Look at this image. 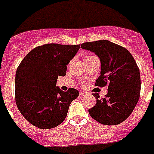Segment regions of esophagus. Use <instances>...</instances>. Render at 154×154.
<instances>
[{"label":"esophagus","mask_w":154,"mask_h":154,"mask_svg":"<svg viewBox=\"0 0 154 154\" xmlns=\"http://www.w3.org/2000/svg\"><path fill=\"white\" fill-rule=\"evenodd\" d=\"M79 95L81 97H84V96H85V95H87L88 94L86 92H85V91H80Z\"/></svg>","instance_id":"1"}]
</instances>
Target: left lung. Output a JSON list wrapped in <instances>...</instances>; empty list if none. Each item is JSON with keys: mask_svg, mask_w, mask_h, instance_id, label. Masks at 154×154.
<instances>
[{"mask_svg": "<svg viewBox=\"0 0 154 154\" xmlns=\"http://www.w3.org/2000/svg\"><path fill=\"white\" fill-rule=\"evenodd\" d=\"M81 48L100 59L101 73L95 85H109L104 99L93 94L96 104L89 114L103 125L121 124L132 113L140 95V73L135 59L127 49L107 40L86 42Z\"/></svg>", "mask_w": 154, "mask_h": 154, "instance_id": "obj_1", "label": "left lung"}]
</instances>
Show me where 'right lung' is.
<instances>
[{
	"label": "right lung",
	"instance_id": "1",
	"mask_svg": "<svg viewBox=\"0 0 154 154\" xmlns=\"http://www.w3.org/2000/svg\"><path fill=\"white\" fill-rule=\"evenodd\" d=\"M81 45L47 44L35 48L22 60L15 80V102L23 117L41 129L55 128L65 120L77 89L62 91L56 82Z\"/></svg>",
	"mask_w": 154,
	"mask_h": 154
}]
</instances>
